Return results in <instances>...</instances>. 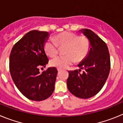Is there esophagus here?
<instances>
[{
  "mask_svg": "<svg viewBox=\"0 0 123 123\" xmlns=\"http://www.w3.org/2000/svg\"><path fill=\"white\" fill-rule=\"evenodd\" d=\"M57 70H58V73L60 72V71H62V69H59V68H58V69H57Z\"/></svg>",
  "mask_w": 123,
  "mask_h": 123,
  "instance_id": "esophagus-1",
  "label": "esophagus"
}]
</instances>
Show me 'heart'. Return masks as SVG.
Returning <instances> with one entry per match:
<instances>
[{
    "label": "heart",
    "instance_id": "obj_1",
    "mask_svg": "<svg viewBox=\"0 0 123 123\" xmlns=\"http://www.w3.org/2000/svg\"><path fill=\"white\" fill-rule=\"evenodd\" d=\"M54 40H48L44 44V50L49 56H55L58 52V47H64L63 56H56L50 62L52 67L65 69L74 62H79L87 55L89 42L86 37L78 36L71 32H63L54 37Z\"/></svg>",
    "mask_w": 123,
    "mask_h": 123
}]
</instances>
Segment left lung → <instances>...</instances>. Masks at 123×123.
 Wrapping results in <instances>:
<instances>
[{
	"mask_svg": "<svg viewBox=\"0 0 123 123\" xmlns=\"http://www.w3.org/2000/svg\"><path fill=\"white\" fill-rule=\"evenodd\" d=\"M79 31L88 39L90 49L78 65L80 69L68 71L67 87L77 97L89 98L98 93L105 84L110 70V58L108 47L96 34L88 29ZM81 69H84L81 74Z\"/></svg>",
	"mask_w": 123,
	"mask_h": 123,
	"instance_id": "obj_1",
	"label": "left lung"
}]
</instances>
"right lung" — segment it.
Masks as SVG:
<instances>
[{"mask_svg": "<svg viewBox=\"0 0 123 123\" xmlns=\"http://www.w3.org/2000/svg\"><path fill=\"white\" fill-rule=\"evenodd\" d=\"M48 32L32 30L26 33L13 47L10 55V72L15 86L28 99L41 101L52 94L57 69L49 67L41 73L49 58L44 44L49 37Z\"/></svg>", "mask_w": 123, "mask_h": 123, "instance_id": "obj_1", "label": "right lung"}]
</instances>
